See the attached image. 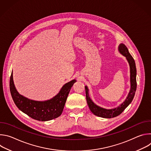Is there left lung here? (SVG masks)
<instances>
[{"label": "left lung", "instance_id": "8db88e82", "mask_svg": "<svg viewBox=\"0 0 151 151\" xmlns=\"http://www.w3.org/2000/svg\"><path fill=\"white\" fill-rule=\"evenodd\" d=\"M118 50L119 52L125 56L129 63L130 68V83H131V88L129 92L128 96L127 97L125 101L118 107H115V109H104L103 107H99L96 105L90 99L88 94V89L87 86L85 87V94H86V99L89 108L91 112L94 114L95 115L105 118H111L114 117H116L120 115L126 108V107L131 103L132 101L137 88V82H136V64L134 58L129 52L128 48L126 46L121 44L118 47Z\"/></svg>", "mask_w": 151, "mask_h": 151}]
</instances>
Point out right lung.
<instances>
[{
    "label": "right lung",
    "mask_w": 151,
    "mask_h": 151,
    "mask_svg": "<svg viewBox=\"0 0 151 151\" xmlns=\"http://www.w3.org/2000/svg\"><path fill=\"white\" fill-rule=\"evenodd\" d=\"M76 81L73 79L64 84L55 97L44 101L30 100L19 94L15 87L12 72L10 77L9 88L12 99L20 111L34 119L47 121L61 115L70 90Z\"/></svg>",
    "instance_id": "obj_1"
}]
</instances>
